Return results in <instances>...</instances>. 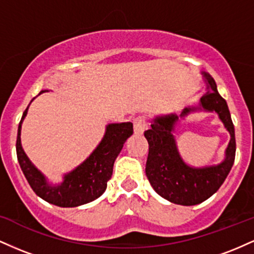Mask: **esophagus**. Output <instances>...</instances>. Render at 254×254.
<instances>
[{"mask_svg": "<svg viewBox=\"0 0 254 254\" xmlns=\"http://www.w3.org/2000/svg\"><path fill=\"white\" fill-rule=\"evenodd\" d=\"M145 129H147V124H145V119L143 117H137L133 119V132L136 135H142Z\"/></svg>", "mask_w": 254, "mask_h": 254, "instance_id": "34e87169", "label": "esophagus"}]
</instances>
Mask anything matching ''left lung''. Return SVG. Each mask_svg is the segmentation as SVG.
<instances>
[{
    "instance_id": "1",
    "label": "left lung",
    "mask_w": 254,
    "mask_h": 254,
    "mask_svg": "<svg viewBox=\"0 0 254 254\" xmlns=\"http://www.w3.org/2000/svg\"><path fill=\"white\" fill-rule=\"evenodd\" d=\"M202 75L206 93L199 99L198 106L185 107L179 116L176 113L156 116L151 121L150 129L144 132L149 144L145 165L148 180L157 194L179 205H196L211 197L226 180L235 159V132L228 105L218 94L214 78L205 71H202ZM198 110L217 113L231 135L225 159L217 165L204 168L188 165L177 148L174 136L176 123Z\"/></svg>"
}]
</instances>
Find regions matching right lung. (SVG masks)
Instances as JSON below:
<instances>
[{
    "label": "right lung",
    "instance_id": "obj_1",
    "mask_svg": "<svg viewBox=\"0 0 254 254\" xmlns=\"http://www.w3.org/2000/svg\"><path fill=\"white\" fill-rule=\"evenodd\" d=\"M45 92L49 90L44 89L39 94ZM27 111L28 107L25 110L17 129L16 155L22 173L37 196L62 208H74L100 197L106 190L107 182L112 177L116 159L125 141L132 135V123L127 122L106 125L103 139L82 164L64 174L62 183L50 184L48 178L32 164L22 149L21 125L27 116Z\"/></svg>",
    "mask_w": 254,
    "mask_h": 254
}]
</instances>
